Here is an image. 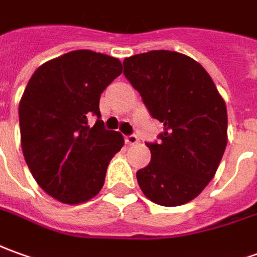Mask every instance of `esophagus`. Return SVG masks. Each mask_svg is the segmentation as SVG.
<instances>
[{"instance_id": "1", "label": "esophagus", "mask_w": 257, "mask_h": 257, "mask_svg": "<svg viewBox=\"0 0 257 257\" xmlns=\"http://www.w3.org/2000/svg\"><path fill=\"white\" fill-rule=\"evenodd\" d=\"M124 140H125V143H127V144H130V146H134V144H137V143H139V137H137L136 134H128V136H125Z\"/></svg>"}]
</instances>
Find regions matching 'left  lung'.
<instances>
[{"mask_svg":"<svg viewBox=\"0 0 257 257\" xmlns=\"http://www.w3.org/2000/svg\"><path fill=\"white\" fill-rule=\"evenodd\" d=\"M124 77L152 117L164 123L146 143L151 162L137 171L143 193L159 206L197 197L217 172L226 147V106L211 77L193 58L152 50L125 58Z\"/></svg>","mask_w":257,"mask_h":257,"instance_id":"1","label":"left lung"}]
</instances>
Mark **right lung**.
<instances>
[{
    "label": "right lung",
    "mask_w": 257,
    "mask_h": 257,
    "mask_svg": "<svg viewBox=\"0 0 257 257\" xmlns=\"http://www.w3.org/2000/svg\"><path fill=\"white\" fill-rule=\"evenodd\" d=\"M121 74L117 58L91 50L70 51L37 68L19 103L21 144L37 185L61 203L95 197L107 165L124 144L106 130L99 99ZM98 117L93 127L90 114Z\"/></svg>",
    "instance_id": "add662e5"
}]
</instances>
